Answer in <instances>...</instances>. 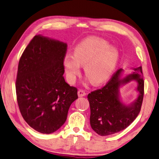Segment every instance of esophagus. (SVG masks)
Masks as SVG:
<instances>
[{
  "label": "esophagus",
  "instance_id": "esophagus-1",
  "mask_svg": "<svg viewBox=\"0 0 159 159\" xmlns=\"http://www.w3.org/2000/svg\"><path fill=\"white\" fill-rule=\"evenodd\" d=\"M85 95H86V93L84 90L79 89V91H78V95H79V97H84Z\"/></svg>",
  "mask_w": 159,
  "mask_h": 159
}]
</instances>
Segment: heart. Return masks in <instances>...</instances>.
Returning a JSON list of instances; mask_svg holds the SVG:
<instances>
[{"label":"heart","mask_w":159,"mask_h":159,"mask_svg":"<svg viewBox=\"0 0 159 159\" xmlns=\"http://www.w3.org/2000/svg\"><path fill=\"white\" fill-rule=\"evenodd\" d=\"M118 60V52L104 39L89 38L77 45L74 57L67 54L64 57V66L70 81L74 82L80 73V66L94 84L106 80L114 70Z\"/></svg>","instance_id":"obj_1"}]
</instances>
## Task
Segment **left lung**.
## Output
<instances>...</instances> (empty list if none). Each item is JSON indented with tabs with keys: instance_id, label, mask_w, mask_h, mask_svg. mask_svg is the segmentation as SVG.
Returning <instances> with one entry per match:
<instances>
[{
	"instance_id": "8db88e82",
	"label": "left lung",
	"mask_w": 159,
	"mask_h": 159,
	"mask_svg": "<svg viewBox=\"0 0 159 159\" xmlns=\"http://www.w3.org/2000/svg\"><path fill=\"white\" fill-rule=\"evenodd\" d=\"M132 74L120 79L122 69H118L104 86L88 95L90 126L98 134L107 136L126 129L140 112L144 93L142 66L135 68ZM132 80L138 81L137 89L140 95L134 103L125 106L119 98V89Z\"/></svg>"
}]
</instances>
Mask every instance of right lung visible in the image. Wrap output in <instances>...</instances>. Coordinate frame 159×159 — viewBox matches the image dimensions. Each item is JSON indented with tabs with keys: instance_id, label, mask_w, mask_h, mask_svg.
<instances>
[{
	"instance_id": "1",
	"label": "right lung",
	"mask_w": 159,
	"mask_h": 159,
	"mask_svg": "<svg viewBox=\"0 0 159 159\" xmlns=\"http://www.w3.org/2000/svg\"><path fill=\"white\" fill-rule=\"evenodd\" d=\"M67 44L34 36L20 59L16 89L21 115L42 134L56 132L66 122L78 90L65 81L64 61Z\"/></svg>"
}]
</instances>
